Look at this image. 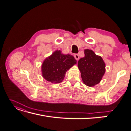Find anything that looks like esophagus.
Masks as SVG:
<instances>
[{"label": "esophagus", "mask_w": 131, "mask_h": 131, "mask_svg": "<svg viewBox=\"0 0 131 131\" xmlns=\"http://www.w3.org/2000/svg\"><path fill=\"white\" fill-rule=\"evenodd\" d=\"M74 57H75V59L76 60H79V55L78 54H75L74 55Z\"/></svg>", "instance_id": "34e87169"}]
</instances>
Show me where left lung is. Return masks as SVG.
Returning <instances> with one entry per match:
<instances>
[{
  "label": "left lung",
  "mask_w": 131,
  "mask_h": 131,
  "mask_svg": "<svg viewBox=\"0 0 131 131\" xmlns=\"http://www.w3.org/2000/svg\"><path fill=\"white\" fill-rule=\"evenodd\" d=\"M85 56L78 61V68L84 84L94 86L101 81L105 73V63L92 50H85Z\"/></svg>",
  "instance_id": "1"
}]
</instances>
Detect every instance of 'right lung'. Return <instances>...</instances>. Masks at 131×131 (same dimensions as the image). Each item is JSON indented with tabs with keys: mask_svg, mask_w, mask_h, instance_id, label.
Segmentation results:
<instances>
[{
	"mask_svg": "<svg viewBox=\"0 0 131 131\" xmlns=\"http://www.w3.org/2000/svg\"><path fill=\"white\" fill-rule=\"evenodd\" d=\"M76 63L72 55L62 54L60 50H56L43 61L41 66L42 77L51 83L61 82L66 72Z\"/></svg>",
	"mask_w": 131,
	"mask_h": 131,
	"instance_id": "1",
	"label": "right lung"
}]
</instances>
